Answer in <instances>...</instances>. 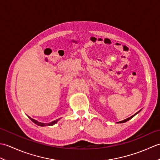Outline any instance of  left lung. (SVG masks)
I'll use <instances>...</instances> for the list:
<instances>
[{
  "label": "left lung",
  "instance_id": "obj_1",
  "mask_svg": "<svg viewBox=\"0 0 160 160\" xmlns=\"http://www.w3.org/2000/svg\"><path fill=\"white\" fill-rule=\"evenodd\" d=\"M142 110V109H141ZM141 110H140L138 112H137L135 114H134L133 115H132V116H131V117H129V118H127V119H125V120H122V121H120V122H117V123H124V122H127V121H128L129 120H131V119L132 118H133L135 115H137L138 113H140V112L141 111Z\"/></svg>",
  "mask_w": 160,
  "mask_h": 160
}]
</instances>
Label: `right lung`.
Here are the masks:
<instances>
[{"mask_svg": "<svg viewBox=\"0 0 160 160\" xmlns=\"http://www.w3.org/2000/svg\"><path fill=\"white\" fill-rule=\"evenodd\" d=\"M28 118H29L30 119V120H31L33 122H34V123H35L36 124L40 126V127H45V126H52V125H53V124H55L56 123H57L58 121V120H60V119H58V120H54V121L51 122H49V123H42V122H38V121H37V120H34V119L32 118L31 117L28 116Z\"/></svg>", "mask_w": 160, "mask_h": 160, "instance_id": "1", "label": "right lung"}]
</instances>
